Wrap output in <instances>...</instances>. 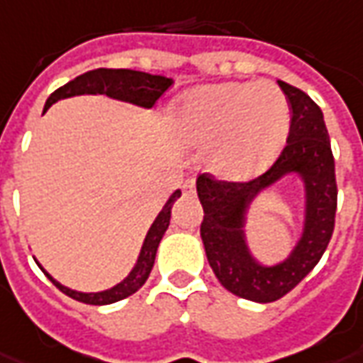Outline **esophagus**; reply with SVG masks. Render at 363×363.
I'll return each mask as SVG.
<instances>
[{"instance_id":"1","label":"esophagus","mask_w":363,"mask_h":363,"mask_svg":"<svg viewBox=\"0 0 363 363\" xmlns=\"http://www.w3.org/2000/svg\"><path fill=\"white\" fill-rule=\"evenodd\" d=\"M194 186H196V181L194 179H189V181H184L182 184V190H184V194H194Z\"/></svg>"}]
</instances>
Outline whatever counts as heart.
I'll return each mask as SVG.
<instances>
[{
    "mask_svg": "<svg viewBox=\"0 0 363 363\" xmlns=\"http://www.w3.org/2000/svg\"><path fill=\"white\" fill-rule=\"evenodd\" d=\"M182 142L206 146V163L227 179H248L275 160L291 130L286 96L269 80L192 88L174 111Z\"/></svg>",
    "mask_w": 363,
    "mask_h": 363,
    "instance_id": "b5f03b06",
    "label": "heart"
}]
</instances>
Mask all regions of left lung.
Returning a JSON list of instances; mask_svg holds the SVG:
<instances>
[{
    "mask_svg": "<svg viewBox=\"0 0 363 363\" xmlns=\"http://www.w3.org/2000/svg\"><path fill=\"white\" fill-rule=\"evenodd\" d=\"M279 86L291 106V130L277 161L248 182L217 181L208 173L196 181L203 208L200 235L211 269L227 291L262 304L283 298L318 265L331 240L337 213L335 160L323 113L302 90L283 80ZM291 172L305 182V229L284 262L262 266L245 242V213L262 189Z\"/></svg>",
    "mask_w": 363,
    "mask_h": 363,
    "instance_id": "8db88e82",
    "label": "left lung"
}]
</instances>
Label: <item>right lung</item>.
I'll return each instance as SVG.
<instances>
[{
	"instance_id": "add662e5",
	"label": "right lung",
	"mask_w": 363,
	"mask_h": 363,
	"mask_svg": "<svg viewBox=\"0 0 363 363\" xmlns=\"http://www.w3.org/2000/svg\"><path fill=\"white\" fill-rule=\"evenodd\" d=\"M171 84H173V79L161 77V74L130 71V69H96V71L84 72V74H80V77H77L71 82H67L65 86L57 88L45 101L44 113L52 107V104H55L59 99L72 98V96H80V94H106L109 98L128 101V104H134V106L150 109L165 94V90ZM179 198H181V190H174L171 198L167 200V203L160 211V216L155 217V221L152 223L150 230H147L144 244H142L140 256H138V262L133 267V271L121 283H117L111 289H107V291L79 292L72 291V289H67L61 283H57L38 262L36 264L40 265V269L44 271L45 277L50 279L63 294L71 296L72 300H79V302L92 306H106L119 302L123 298L134 294L150 277V271H152L155 262V252H157V246H160L161 238L165 235L169 221H171L173 203Z\"/></svg>"
}]
</instances>
